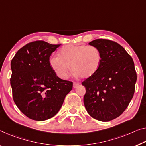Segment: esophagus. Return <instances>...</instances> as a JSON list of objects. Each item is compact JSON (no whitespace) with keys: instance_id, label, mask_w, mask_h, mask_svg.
<instances>
[{"instance_id":"1","label":"esophagus","mask_w":146,"mask_h":146,"mask_svg":"<svg viewBox=\"0 0 146 146\" xmlns=\"http://www.w3.org/2000/svg\"><path fill=\"white\" fill-rule=\"evenodd\" d=\"M79 86V82H73V88H77V87Z\"/></svg>"}]
</instances>
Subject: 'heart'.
<instances>
[{
  "mask_svg": "<svg viewBox=\"0 0 146 146\" xmlns=\"http://www.w3.org/2000/svg\"><path fill=\"white\" fill-rule=\"evenodd\" d=\"M101 62L100 50L93 46L84 45L66 46L60 49L58 57H52L49 60L52 69L62 79L68 78L71 66L75 75L90 77L98 70Z\"/></svg>",
  "mask_w": 146,
  "mask_h": 146,
  "instance_id": "obj_1",
  "label": "heart"
}]
</instances>
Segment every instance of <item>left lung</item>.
<instances>
[{"label":"left lung","mask_w":146,"mask_h":146,"mask_svg":"<svg viewBox=\"0 0 146 146\" xmlns=\"http://www.w3.org/2000/svg\"><path fill=\"white\" fill-rule=\"evenodd\" d=\"M89 44L102 54L98 70L82 82L86 88L84 104L96 120L107 122L125 111L134 96L137 79L133 60L123 46L107 39H96Z\"/></svg>","instance_id":"8db88e82"}]
</instances>
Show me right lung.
Returning <instances> with one entry per match:
<instances>
[{"instance_id":"right-lung-1","label":"right lung","mask_w":146,"mask_h":146,"mask_svg":"<svg viewBox=\"0 0 146 146\" xmlns=\"http://www.w3.org/2000/svg\"><path fill=\"white\" fill-rule=\"evenodd\" d=\"M60 46L42 40L28 43L11 62L13 99L33 120L45 121L57 114L73 88L72 82L61 79L50 66L51 54Z\"/></svg>"}]
</instances>
